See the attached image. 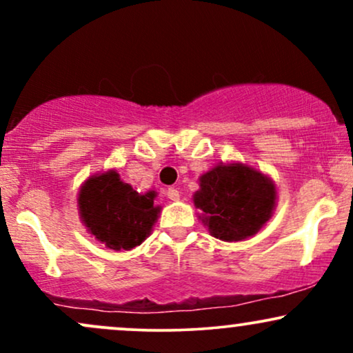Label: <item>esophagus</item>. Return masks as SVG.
Here are the masks:
<instances>
[{
    "label": "esophagus",
    "instance_id": "34e87169",
    "mask_svg": "<svg viewBox=\"0 0 353 353\" xmlns=\"http://www.w3.org/2000/svg\"><path fill=\"white\" fill-rule=\"evenodd\" d=\"M168 197L171 201H179V190L177 189H174V188H171V189H168Z\"/></svg>",
    "mask_w": 353,
    "mask_h": 353
}]
</instances>
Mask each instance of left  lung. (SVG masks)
<instances>
[{"instance_id":"left-lung-1","label":"left lung","mask_w":353,"mask_h":353,"mask_svg":"<svg viewBox=\"0 0 353 353\" xmlns=\"http://www.w3.org/2000/svg\"><path fill=\"white\" fill-rule=\"evenodd\" d=\"M210 236L225 242L254 237L272 217L277 204L275 182L244 163H221L199 177L192 196Z\"/></svg>"}]
</instances>
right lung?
<instances>
[{
    "mask_svg": "<svg viewBox=\"0 0 353 353\" xmlns=\"http://www.w3.org/2000/svg\"><path fill=\"white\" fill-rule=\"evenodd\" d=\"M156 190L141 194L121 181L116 169L89 176L78 192L79 219L96 241L112 250L143 244L159 217Z\"/></svg>",
    "mask_w": 353,
    "mask_h": 353,
    "instance_id": "obj_1",
    "label": "right lung"
}]
</instances>
